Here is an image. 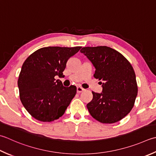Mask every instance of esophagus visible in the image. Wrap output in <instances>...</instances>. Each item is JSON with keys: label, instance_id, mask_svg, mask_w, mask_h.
<instances>
[{"label": "esophagus", "instance_id": "34e87169", "mask_svg": "<svg viewBox=\"0 0 156 156\" xmlns=\"http://www.w3.org/2000/svg\"><path fill=\"white\" fill-rule=\"evenodd\" d=\"M84 89L83 88H82L81 87H77V93H82V91H84Z\"/></svg>", "mask_w": 156, "mask_h": 156}]
</instances>
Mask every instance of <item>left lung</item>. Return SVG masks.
Wrapping results in <instances>:
<instances>
[{"label":"left lung","instance_id":"obj_1","mask_svg":"<svg viewBox=\"0 0 156 156\" xmlns=\"http://www.w3.org/2000/svg\"><path fill=\"white\" fill-rule=\"evenodd\" d=\"M95 68L94 77L102 84V93L92 92L93 99L87 105L90 114L101 123L120 121L133 109L138 92L136 76L130 62L113 48L100 46L83 47Z\"/></svg>","mask_w":156,"mask_h":156}]
</instances>
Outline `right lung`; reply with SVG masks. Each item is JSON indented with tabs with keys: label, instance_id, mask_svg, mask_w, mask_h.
<instances>
[{
	"label": "right lung",
	"instance_id": "add662e5",
	"mask_svg": "<svg viewBox=\"0 0 156 156\" xmlns=\"http://www.w3.org/2000/svg\"><path fill=\"white\" fill-rule=\"evenodd\" d=\"M81 47L41 48L23 63L17 81L21 103L36 120L52 122L62 117L76 94V87L63 86L55 76L63 72L70 57Z\"/></svg>",
	"mask_w": 156,
	"mask_h": 156
}]
</instances>
